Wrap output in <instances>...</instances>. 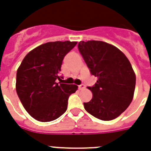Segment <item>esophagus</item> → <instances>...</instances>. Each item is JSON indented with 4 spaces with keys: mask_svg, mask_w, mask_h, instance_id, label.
Returning a JSON list of instances; mask_svg holds the SVG:
<instances>
[{
    "mask_svg": "<svg viewBox=\"0 0 151 151\" xmlns=\"http://www.w3.org/2000/svg\"><path fill=\"white\" fill-rule=\"evenodd\" d=\"M78 88H79V90H83V89H84L85 88V85L84 84H81V85H79L78 86Z\"/></svg>",
    "mask_w": 151,
    "mask_h": 151,
    "instance_id": "obj_1",
    "label": "esophagus"
}]
</instances>
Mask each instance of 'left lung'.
<instances>
[{"mask_svg":"<svg viewBox=\"0 0 151 151\" xmlns=\"http://www.w3.org/2000/svg\"><path fill=\"white\" fill-rule=\"evenodd\" d=\"M78 50L91 73L98 78L92 87V99L84 109L95 118L109 121L117 118L133 100L136 75L122 51L102 41H81Z\"/></svg>","mask_w":151,"mask_h":151,"instance_id":"obj_1","label":"left lung"}]
</instances>
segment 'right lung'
Returning a JSON list of instances; mask_svg holds the SVG:
<instances>
[{
    "label": "right lung",
    "mask_w": 151,
    "mask_h": 151,
    "mask_svg": "<svg viewBox=\"0 0 151 151\" xmlns=\"http://www.w3.org/2000/svg\"><path fill=\"white\" fill-rule=\"evenodd\" d=\"M77 42H50L28 53L16 76V91L28 113L40 122L56 119L67 111L70 95L78 87L63 83L64 56Z\"/></svg>",
    "instance_id": "add662e5"
}]
</instances>
